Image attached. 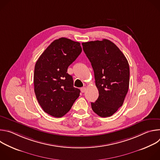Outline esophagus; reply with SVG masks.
Here are the masks:
<instances>
[{"instance_id":"obj_1","label":"esophagus","mask_w":160,"mask_h":160,"mask_svg":"<svg viewBox=\"0 0 160 160\" xmlns=\"http://www.w3.org/2000/svg\"><path fill=\"white\" fill-rule=\"evenodd\" d=\"M80 90H81V92H82V93H83V92H85V90H86V88L85 87H82L81 88H80Z\"/></svg>"}]
</instances>
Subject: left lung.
Instances as JSON below:
<instances>
[{"instance_id":"obj_1","label":"left lung","mask_w":160,"mask_h":160,"mask_svg":"<svg viewBox=\"0 0 160 160\" xmlns=\"http://www.w3.org/2000/svg\"><path fill=\"white\" fill-rule=\"evenodd\" d=\"M83 50L94 72L99 97L91 102L92 110L101 117L116 112L128 92L130 68L128 61L117 45L107 39L82 43Z\"/></svg>"}]
</instances>
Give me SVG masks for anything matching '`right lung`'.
Here are the masks:
<instances>
[{
	"label": "right lung",
	"mask_w": 160,
	"mask_h": 160,
	"mask_svg": "<svg viewBox=\"0 0 160 160\" xmlns=\"http://www.w3.org/2000/svg\"><path fill=\"white\" fill-rule=\"evenodd\" d=\"M80 43L64 37L53 41L38 59L34 70L37 99L49 115L61 118L69 111L80 90L73 87L68 68L82 52Z\"/></svg>",
	"instance_id": "add662e5"
}]
</instances>
